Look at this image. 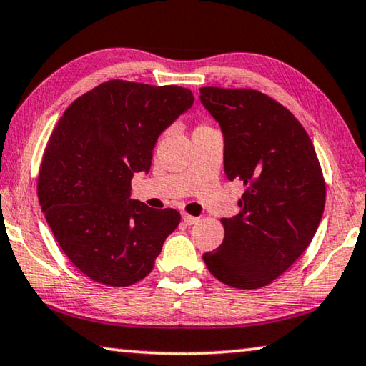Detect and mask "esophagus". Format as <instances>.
<instances>
[{
  "mask_svg": "<svg viewBox=\"0 0 366 366\" xmlns=\"http://www.w3.org/2000/svg\"><path fill=\"white\" fill-rule=\"evenodd\" d=\"M183 221H184V224H187V226H193V224L199 222V217L191 216V214H187V212H184V214H183Z\"/></svg>",
  "mask_w": 366,
  "mask_h": 366,
  "instance_id": "1",
  "label": "esophagus"
}]
</instances>
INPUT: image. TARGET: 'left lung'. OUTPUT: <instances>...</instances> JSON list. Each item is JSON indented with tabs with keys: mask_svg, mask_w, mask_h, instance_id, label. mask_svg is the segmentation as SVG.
<instances>
[{
	"mask_svg": "<svg viewBox=\"0 0 366 366\" xmlns=\"http://www.w3.org/2000/svg\"><path fill=\"white\" fill-rule=\"evenodd\" d=\"M199 98L221 124L227 178L245 187L239 214L221 221L222 245L202 260L224 285L263 288L316 234L325 204L322 168L301 122L268 94L202 86Z\"/></svg>",
	"mask_w": 366,
	"mask_h": 366,
	"instance_id": "8db88e82",
	"label": "left lung"
}]
</instances>
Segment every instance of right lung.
Wrapping results in <instances>:
<instances>
[{
  "instance_id": "obj_1",
  "label": "right lung",
  "mask_w": 366,
  "mask_h": 366,
  "mask_svg": "<svg viewBox=\"0 0 366 366\" xmlns=\"http://www.w3.org/2000/svg\"><path fill=\"white\" fill-rule=\"evenodd\" d=\"M193 99L177 85L109 80L73 101L50 134L39 204L60 249L97 283L144 280L178 227V211L131 199V179L149 172L157 139Z\"/></svg>"
}]
</instances>
